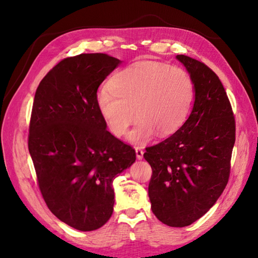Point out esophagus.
I'll list each match as a JSON object with an SVG mask.
<instances>
[{
  "label": "esophagus",
  "instance_id": "obj_1",
  "mask_svg": "<svg viewBox=\"0 0 258 258\" xmlns=\"http://www.w3.org/2000/svg\"><path fill=\"white\" fill-rule=\"evenodd\" d=\"M135 152H136V157H138L139 160H142V158H143V154H144L143 149H142V147H140V146H136Z\"/></svg>",
  "mask_w": 258,
  "mask_h": 258
}]
</instances>
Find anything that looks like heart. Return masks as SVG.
Instances as JSON below:
<instances>
[{"label":"heart","mask_w":258,"mask_h":258,"mask_svg":"<svg viewBox=\"0 0 258 258\" xmlns=\"http://www.w3.org/2000/svg\"><path fill=\"white\" fill-rule=\"evenodd\" d=\"M195 96L191 76L178 67L140 61L116 71L98 93L97 109L115 136L125 135L139 118L130 140L144 143L154 133L167 138L187 120Z\"/></svg>","instance_id":"1"}]
</instances>
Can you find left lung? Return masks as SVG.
Here are the masks:
<instances>
[{"label":"left lung","mask_w":258,"mask_h":258,"mask_svg":"<svg viewBox=\"0 0 258 258\" xmlns=\"http://www.w3.org/2000/svg\"><path fill=\"white\" fill-rule=\"evenodd\" d=\"M176 57L193 79L194 106L176 133L146 147L144 158L152 167V212L168 226L184 227L210 211L225 189L236 126L215 72L195 58Z\"/></svg>","instance_id":"left-lung-1"}]
</instances>
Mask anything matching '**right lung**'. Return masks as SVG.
Listing matches in <instances>:
<instances>
[{
  "label": "right lung",
  "instance_id": "obj_1",
  "mask_svg": "<svg viewBox=\"0 0 258 258\" xmlns=\"http://www.w3.org/2000/svg\"><path fill=\"white\" fill-rule=\"evenodd\" d=\"M107 54L62 59L35 92L29 151L38 188L59 221L79 231L102 227L113 214V180L136 160L97 109V89L119 64Z\"/></svg>",
  "mask_w": 258,
  "mask_h": 258
}]
</instances>
